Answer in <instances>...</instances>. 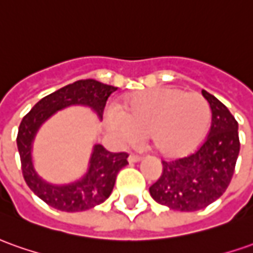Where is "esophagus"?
Returning a JSON list of instances; mask_svg holds the SVG:
<instances>
[{
	"label": "esophagus",
	"instance_id": "1",
	"mask_svg": "<svg viewBox=\"0 0 253 253\" xmlns=\"http://www.w3.org/2000/svg\"><path fill=\"white\" fill-rule=\"evenodd\" d=\"M142 160V157L140 156H137V154H130L129 157H128V161H129L130 164H133V163H139Z\"/></svg>",
	"mask_w": 253,
	"mask_h": 253
}]
</instances>
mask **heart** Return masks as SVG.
Here are the masks:
<instances>
[{"label":"heart","mask_w":253,"mask_h":253,"mask_svg":"<svg viewBox=\"0 0 253 253\" xmlns=\"http://www.w3.org/2000/svg\"><path fill=\"white\" fill-rule=\"evenodd\" d=\"M212 113L198 93L170 86L135 92L124 99L121 110H110L107 123L118 142L137 143L149 135L151 146L164 157L194 150L207 136Z\"/></svg>","instance_id":"obj_1"}]
</instances>
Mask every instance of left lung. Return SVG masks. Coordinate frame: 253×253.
I'll use <instances>...</instances> for the list:
<instances>
[{"label": "left lung", "instance_id": "1", "mask_svg": "<svg viewBox=\"0 0 253 253\" xmlns=\"http://www.w3.org/2000/svg\"><path fill=\"white\" fill-rule=\"evenodd\" d=\"M210 103L212 124L208 136L189 156L163 161V173L150 187V196L161 205L194 212L216 201L229 187L240 153L238 123L224 104L203 90Z\"/></svg>", "mask_w": 253, "mask_h": 253}]
</instances>
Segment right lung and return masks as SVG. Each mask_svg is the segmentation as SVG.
<instances>
[{
	"mask_svg": "<svg viewBox=\"0 0 253 253\" xmlns=\"http://www.w3.org/2000/svg\"><path fill=\"white\" fill-rule=\"evenodd\" d=\"M116 86L96 80H80L42 97L23 117L17 132V150L22 172L33 193L52 208L64 212H81L104 203L111 194L118 172L128 164V153H111L102 144H95L88 170L80 180L69 184H50L34 169L31 147L37 130L56 111L70 106L90 107L102 120L104 106Z\"/></svg>",
	"mask_w": 253,
	"mask_h": 253,
	"instance_id": "obj_1",
	"label": "right lung"
}]
</instances>
